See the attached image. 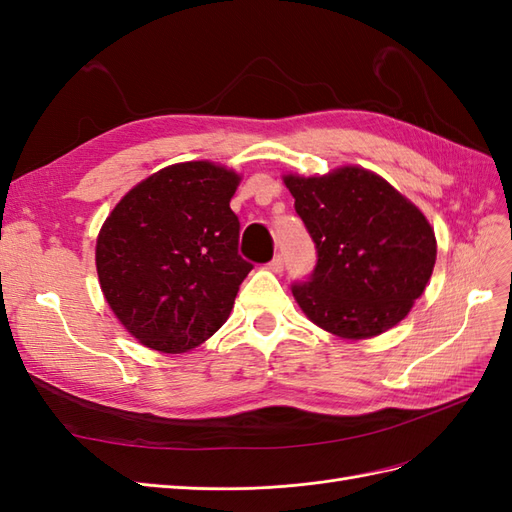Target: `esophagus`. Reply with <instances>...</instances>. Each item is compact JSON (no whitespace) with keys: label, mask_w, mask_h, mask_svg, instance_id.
Returning <instances> with one entry per match:
<instances>
[{"label":"esophagus","mask_w":512,"mask_h":512,"mask_svg":"<svg viewBox=\"0 0 512 512\" xmlns=\"http://www.w3.org/2000/svg\"><path fill=\"white\" fill-rule=\"evenodd\" d=\"M268 268H270L272 272H283V268H285V259H283V255H274V259L270 261Z\"/></svg>","instance_id":"1"}]
</instances>
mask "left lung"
<instances>
[{
	"label": "left lung",
	"mask_w": 512,
	"mask_h": 512,
	"mask_svg": "<svg viewBox=\"0 0 512 512\" xmlns=\"http://www.w3.org/2000/svg\"><path fill=\"white\" fill-rule=\"evenodd\" d=\"M285 184L317 248L309 279L291 283L306 317L343 339L397 326L435 266L427 218L367 169L343 167L324 178L285 175Z\"/></svg>",
	"instance_id": "8db88e82"
}]
</instances>
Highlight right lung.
Returning a JSON list of instances; mask_svg holds the SVG:
<instances>
[{
    "label": "right lung",
    "instance_id": "obj_1",
    "mask_svg": "<svg viewBox=\"0 0 512 512\" xmlns=\"http://www.w3.org/2000/svg\"><path fill=\"white\" fill-rule=\"evenodd\" d=\"M240 178L206 160L160 169L137 184L102 225V294L139 343L180 354L221 328L253 264L238 253L229 208Z\"/></svg>",
    "mask_w": 512,
    "mask_h": 512
}]
</instances>
